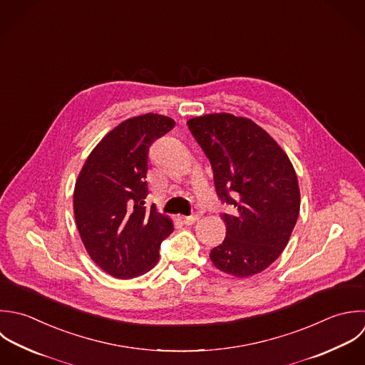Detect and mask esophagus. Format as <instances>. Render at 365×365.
Returning <instances> with one entry per match:
<instances>
[{
    "label": "esophagus",
    "mask_w": 365,
    "mask_h": 365,
    "mask_svg": "<svg viewBox=\"0 0 365 365\" xmlns=\"http://www.w3.org/2000/svg\"><path fill=\"white\" fill-rule=\"evenodd\" d=\"M199 215H192V216H187V217H183V222H185V225H193V223H196L197 220H199Z\"/></svg>",
    "instance_id": "esophagus-1"
}]
</instances>
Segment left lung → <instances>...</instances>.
<instances>
[{
    "instance_id": "left-lung-1",
    "label": "left lung",
    "mask_w": 365,
    "mask_h": 365,
    "mask_svg": "<svg viewBox=\"0 0 365 365\" xmlns=\"http://www.w3.org/2000/svg\"><path fill=\"white\" fill-rule=\"evenodd\" d=\"M210 160L226 237L210 260L235 277L266 270L284 250L300 212L296 170L279 143L252 119L210 113L187 120Z\"/></svg>"
}]
</instances>
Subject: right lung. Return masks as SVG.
Returning a JSON list of instances; mask_svg holds the SVG:
<instances>
[{"label": "right lung", "instance_id": "right-lung-1", "mask_svg": "<svg viewBox=\"0 0 365 365\" xmlns=\"http://www.w3.org/2000/svg\"><path fill=\"white\" fill-rule=\"evenodd\" d=\"M172 118L146 113L112 129L91 152L73 190V215L91 259L116 279L149 272L160 243L173 232L170 217L148 210L150 145L172 130Z\"/></svg>", "mask_w": 365, "mask_h": 365}]
</instances>
